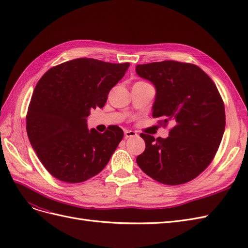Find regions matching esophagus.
<instances>
[{
  "mask_svg": "<svg viewBox=\"0 0 248 248\" xmlns=\"http://www.w3.org/2000/svg\"><path fill=\"white\" fill-rule=\"evenodd\" d=\"M124 134H125V138H126V139H128V138L136 137V136H137V132H136V131H133V130L125 129V130H124Z\"/></svg>",
  "mask_w": 248,
  "mask_h": 248,
  "instance_id": "obj_1",
  "label": "esophagus"
}]
</instances>
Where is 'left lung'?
Instances as JSON below:
<instances>
[{
    "mask_svg": "<svg viewBox=\"0 0 248 248\" xmlns=\"http://www.w3.org/2000/svg\"><path fill=\"white\" fill-rule=\"evenodd\" d=\"M156 88L152 116L171 124L167 139L140 133L146 149L137 157L141 170L157 182L179 185L204 171L218 150L226 127L221 96L199 66L162 61L137 66Z\"/></svg>",
    "mask_w": 248,
    "mask_h": 248,
    "instance_id": "1",
    "label": "left lung"
}]
</instances>
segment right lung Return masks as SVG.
Returning a JSON list of instances; mask_svg holds the SVG:
<instances>
[{
  "instance_id": "obj_1",
  "label": "right lung",
  "mask_w": 248,
  "mask_h": 248,
  "mask_svg": "<svg viewBox=\"0 0 248 248\" xmlns=\"http://www.w3.org/2000/svg\"><path fill=\"white\" fill-rule=\"evenodd\" d=\"M129 63L114 64L80 58L52 67L37 82L27 112L30 142L51 176L80 183L106 168L123 130L108 126L104 133L88 129L93 108H103L110 89Z\"/></svg>"
}]
</instances>
